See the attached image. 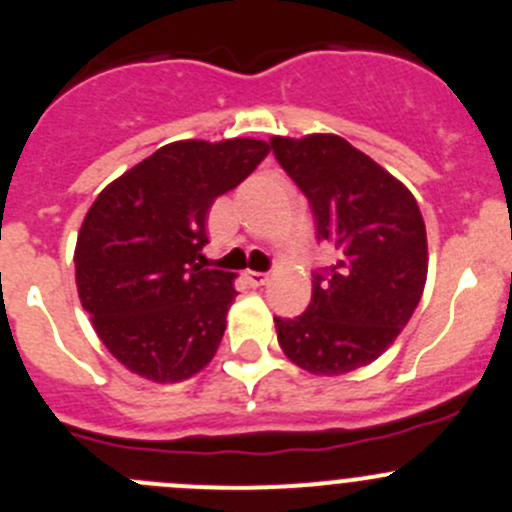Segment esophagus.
<instances>
[{"mask_svg": "<svg viewBox=\"0 0 512 512\" xmlns=\"http://www.w3.org/2000/svg\"><path fill=\"white\" fill-rule=\"evenodd\" d=\"M245 280L250 282L252 287H260V285H265V282H267V272H255V270H247V272H245Z\"/></svg>", "mask_w": 512, "mask_h": 512, "instance_id": "34e87169", "label": "esophagus"}]
</instances>
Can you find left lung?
<instances>
[{"label":"left lung","mask_w":512,"mask_h":512,"mask_svg":"<svg viewBox=\"0 0 512 512\" xmlns=\"http://www.w3.org/2000/svg\"><path fill=\"white\" fill-rule=\"evenodd\" d=\"M272 152L315 215L337 262L315 272L312 300L275 317L282 352L312 375H345L395 342L423 297L428 237L413 192L337 135L272 137Z\"/></svg>","instance_id":"obj_1"}]
</instances>
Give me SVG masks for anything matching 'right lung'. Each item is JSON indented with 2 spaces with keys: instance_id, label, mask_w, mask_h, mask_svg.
Segmentation results:
<instances>
[{
  "instance_id": "add662e5",
  "label": "right lung",
  "mask_w": 512,
  "mask_h": 512,
  "mask_svg": "<svg viewBox=\"0 0 512 512\" xmlns=\"http://www.w3.org/2000/svg\"><path fill=\"white\" fill-rule=\"evenodd\" d=\"M252 137L160 147L109 182L82 222L74 277L99 340L127 370L180 382L215 357L235 275L205 270L207 215L267 157Z\"/></svg>"
}]
</instances>
